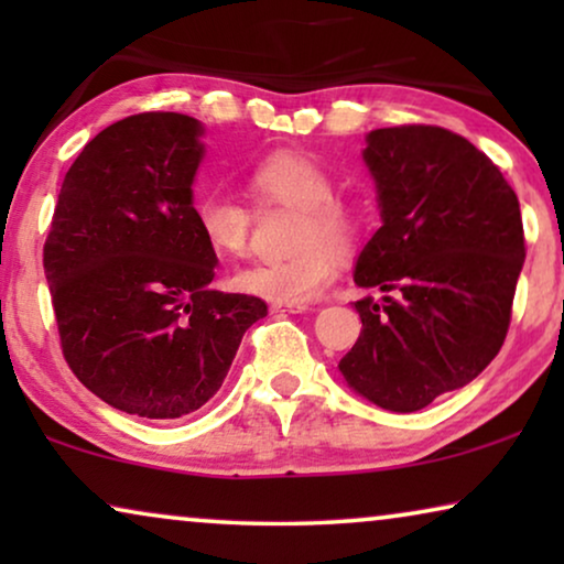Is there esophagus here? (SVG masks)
I'll list each match as a JSON object with an SVG mask.
<instances>
[{"label": "esophagus", "instance_id": "1", "mask_svg": "<svg viewBox=\"0 0 564 564\" xmlns=\"http://www.w3.org/2000/svg\"><path fill=\"white\" fill-rule=\"evenodd\" d=\"M305 311H307L305 305H282V303L272 305V313H305Z\"/></svg>", "mask_w": 564, "mask_h": 564}]
</instances>
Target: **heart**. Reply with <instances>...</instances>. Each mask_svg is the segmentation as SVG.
Masks as SVG:
<instances>
[{"mask_svg": "<svg viewBox=\"0 0 564 564\" xmlns=\"http://www.w3.org/2000/svg\"><path fill=\"white\" fill-rule=\"evenodd\" d=\"M246 182L261 207L297 210L292 230V249L297 253L241 267L234 274V288L269 303H313L334 280L336 253H349L357 246L365 218L357 207L334 197V176L305 151L267 153L249 166ZM195 220L207 249L220 257H241L249 246L253 213L230 192L213 189L199 197Z\"/></svg>", "mask_w": 564, "mask_h": 564, "instance_id": "b5f03b06", "label": "heart"}]
</instances>
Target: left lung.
<instances>
[{"mask_svg":"<svg viewBox=\"0 0 564 564\" xmlns=\"http://www.w3.org/2000/svg\"><path fill=\"white\" fill-rule=\"evenodd\" d=\"M382 226L359 251L361 334L346 384L392 413L465 388L506 341L523 257L519 197L467 138L434 126L367 133Z\"/></svg>","mask_w":564,"mask_h":564,"instance_id":"left-lung-1","label":"left lung"}]
</instances>
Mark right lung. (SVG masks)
Instances as JSON below:
<instances>
[{
    "label": "right lung",
    "instance_id": "1",
    "mask_svg": "<svg viewBox=\"0 0 564 564\" xmlns=\"http://www.w3.org/2000/svg\"><path fill=\"white\" fill-rule=\"evenodd\" d=\"M205 126L180 112L112 122L61 184L43 249L64 357L84 388L141 419H182L226 380L251 295L213 290L195 220Z\"/></svg>",
    "mask_w": 564,
    "mask_h": 564
}]
</instances>
